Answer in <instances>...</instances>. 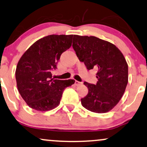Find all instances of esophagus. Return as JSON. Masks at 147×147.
Masks as SVG:
<instances>
[{"mask_svg":"<svg viewBox=\"0 0 147 147\" xmlns=\"http://www.w3.org/2000/svg\"><path fill=\"white\" fill-rule=\"evenodd\" d=\"M81 84H82V82H79V81H75V85L76 86H79Z\"/></svg>","mask_w":147,"mask_h":147,"instance_id":"1","label":"esophagus"}]
</instances>
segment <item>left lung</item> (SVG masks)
<instances>
[{"mask_svg": "<svg viewBox=\"0 0 147 147\" xmlns=\"http://www.w3.org/2000/svg\"><path fill=\"white\" fill-rule=\"evenodd\" d=\"M72 47L88 70L97 69L96 84L84 83L88 93L81 105L95 113H106L117 105L128 83V65L121 51L94 36L73 35Z\"/></svg>", "mask_w": 147, "mask_h": 147, "instance_id": "obj_1", "label": "left lung"}]
</instances>
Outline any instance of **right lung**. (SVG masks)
<instances>
[{
  "mask_svg": "<svg viewBox=\"0 0 147 147\" xmlns=\"http://www.w3.org/2000/svg\"><path fill=\"white\" fill-rule=\"evenodd\" d=\"M73 35H50L40 39L23 54L18 63L16 79L19 93L27 105L38 111L59 105L65 88L75 80L52 78L51 71L62 53L72 45Z\"/></svg>",
  "mask_w": 147,
  "mask_h": 147,
  "instance_id": "right-lung-1",
  "label": "right lung"
}]
</instances>
